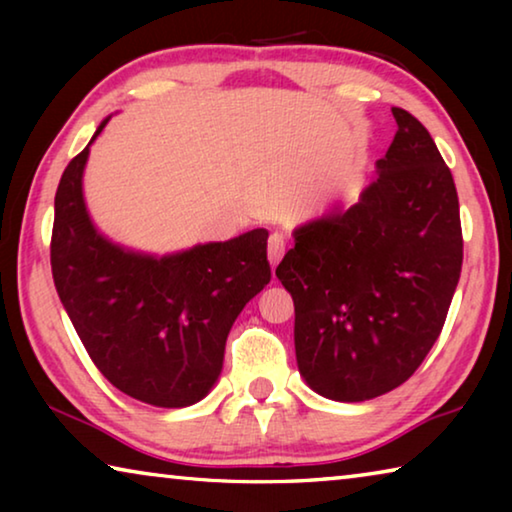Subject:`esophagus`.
I'll return each mask as SVG.
<instances>
[{
	"label": "esophagus",
	"mask_w": 512,
	"mask_h": 512,
	"mask_svg": "<svg viewBox=\"0 0 512 512\" xmlns=\"http://www.w3.org/2000/svg\"><path fill=\"white\" fill-rule=\"evenodd\" d=\"M284 248H287V241L280 235V232H273L271 237H268V262L275 268L280 264V259L284 257Z\"/></svg>",
	"instance_id": "1"
}]
</instances>
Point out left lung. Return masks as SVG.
<instances>
[{"instance_id":"1","label":"left lung","mask_w":512,"mask_h":512,"mask_svg":"<svg viewBox=\"0 0 512 512\" xmlns=\"http://www.w3.org/2000/svg\"><path fill=\"white\" fill-rule=\"evenodd\" d=\"M397 133L359 201L293 230L277 266L296 305V359L311 391L366 402L404 384L445 325L463 264L452 171L427 128Z\"/></svg>"}]
</instances>
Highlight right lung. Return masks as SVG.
<instances>
[{"instance_id": "right-lung-1", "label": "right lung", "mask_w": 512, "mask_h": 512, "mask_svg": "<svg viewBox=\"0 0 512 512\" xmlns=\"http://www.w3.org/2000/svg\"><path fill=\"white\" fill-rule=\"evenodd\" d=\"M90 144L67 164L54 201L51 273L94 366L144 404L183 409L212 391L225 339L271 282L264 228L228 241L151 255L108 239L83 196Z\"/></svg>"}]
</instances>
